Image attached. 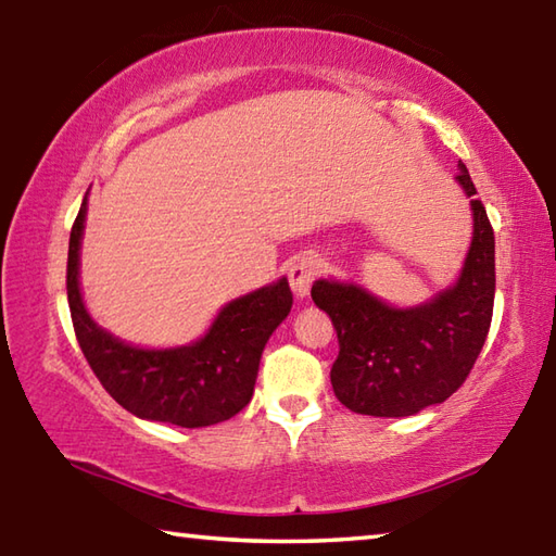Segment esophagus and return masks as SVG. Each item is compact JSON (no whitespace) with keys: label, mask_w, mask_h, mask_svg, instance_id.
<instances>
[{"label":"esophagus","mask_w":556,"mask_h":556,"mask_svg":"<svg viewBox=\"0 0 556 556\" xmlns=\"http://www.w3.org/2000/svg\"><path fill=\"white\" fill-rule=\"evenodd\" d=\"M318 271H321V260L316 255L294 257V262L289 265V285L294 289L296 296H306L308 291H312Z\"/></svg>","instance_id":"34e87169"}]
</instances>
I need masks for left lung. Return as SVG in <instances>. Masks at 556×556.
Here are the masks:
<instances>
[{"instance_id": "1", "label": "left lung", "mask_w": 556, "mask_h": 556, "mask_svg": "<svg viewBox=\"0 0 556 556\" xmlns=\"http://www.w3.org/2000/svg\"><path fill=\"white\" fill-rule=\"evenodd\" d=\"M458 184L470 195L473 240L458 281L417 308H392L363 287L318 279L312 299L331 316L338 357L336 397L370 417H409L448 400L481 355L493 318L495 238L464 164Z\"/></svg>"}]
</instances>
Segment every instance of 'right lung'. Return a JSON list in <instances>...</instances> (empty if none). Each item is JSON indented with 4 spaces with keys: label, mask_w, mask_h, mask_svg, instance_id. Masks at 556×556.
Instances as JSON below:
<instances>
[{
    "label": "right lung",
    "mask_w": 556,
    "mask_h": 556,
    "mask_svg": "<svg viewBox=\"0 0 556 556\" xmlns=\"http://www.w3.org/2000/svg\"><path fill=\"white\" fill-rule=\"evenodd\" d=\"M86 201L73 223L65 289L80 351L110 392L139 419L195 429L218 425L248 407L255 392L260 357L275 328L291 312L287 279L230 301L199 343L144 351L102 331L83 306L78 255Z\"/></svg>",
    "instance_id": "1"
}]
</instances>
